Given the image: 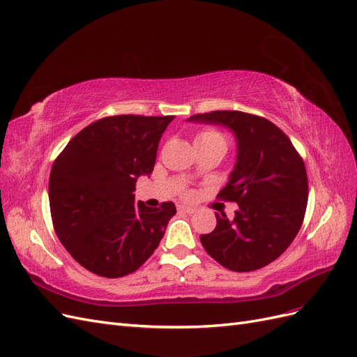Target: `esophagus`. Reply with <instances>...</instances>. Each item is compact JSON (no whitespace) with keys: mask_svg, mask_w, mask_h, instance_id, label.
Returning <instances> with one entry per match:
<instances>
[{"mask_svg":"<svg viewBox=\"0 0 357 357\" xmlns=\"http://www.w3.org/2000/svg\"><path fill=\"white\" fill-rule=\"evenodd\" d=\"M178 210H180V211H185V213H188V214H193V213L197 211L193 207H189V205H178Z\"/></svg>","mask_w":357,"mask_h":357,"instance_id":"obj_1","label":"esophagus"}]
</instances>
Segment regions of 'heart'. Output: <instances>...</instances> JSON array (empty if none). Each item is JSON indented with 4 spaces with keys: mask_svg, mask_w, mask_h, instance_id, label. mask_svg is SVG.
<instances>
[{
    "mask_svg": "<svg viewBox=\"0 0 357 357\" xmlns=\"http://www.w3.org/2000/svg\"><path fill=\"white\" fill-rule=\"evenodd\" d=\"M195 143H223L225 144V138L220 132L214 131V129H205V131L197 135Z\"/></svg>",
    "mask_w": 357,
    "mask_h": 357,
    "instance_id": "heart-1",
    "label": "heart"
}]
</instances>
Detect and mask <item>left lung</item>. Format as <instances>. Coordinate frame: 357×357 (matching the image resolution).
I'll use <instances>...</instances> for the list:
<instances>
[{"label": "left lung", "instance_id": "8db88e82", "mask_svg": "<svg viewBox=\"0 0 357 357\" xmlns=\"http://www.w3.org/2000/svg\"><path fill=\"white\" fill-rule=\"evenodd\" d=\"M189 122L228 126L238 143L236 164L218 198L238 204L234 220L215 214L201 244L215 262L235 273L264 268L299 232L308 201L304 160L289 137L268 119L235 110L193 114Z\"/></svg>", "mask_w": 357, "mask_h": 357}]
</instances>
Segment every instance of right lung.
Listing matches in <instances>:
<instances>
[{"label": "right lung", "instance_id": "add662e5", "mask_svg": "<svg viewBox=\"0 0 357 357\" xmlns=\"http://www.w3.org/2000/svg\"><path fill=\"white\" fill-rule=\"evenodd\" d=\"M174 116L121 114L100 119L73 137L53 162L49 202L53 228L88 271L119 278L142 266L176 214L135 202L138 176H150L159 139Z\"/></svg>", "mask_w": 357, "mask_h": 357}]
</instances>
